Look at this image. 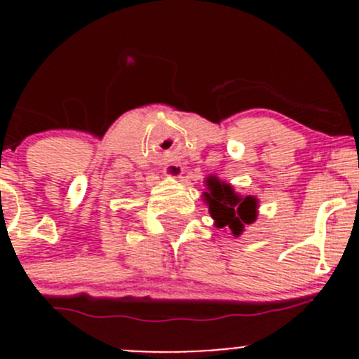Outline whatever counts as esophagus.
Instances as JSON below:
<instances>
[{
	"mask_svg": "<svg viewBox=\"0 0 359 359\" xmlns=\"http://www.w3.org/2000/svg\"><path fill=\"white\" fill-rule=\"evenodd\" d=\"M184 173V168L180 165H168L165 168V175L170 177V179H179Z\"/></svg>",
	"mask_w": 359,
	"mask_h": 359,
	"instance_id": "obj_1",
	"label": "esophagus"
}]
</instances>
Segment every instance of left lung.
<instances>
[{
	"mask_svg": "<svg viewBox=\"0 0 359 359\" xmlns=\"http://www.w3.org/2000/svg\"><path fill=\"white\" fill-rule=\"evenodd\" d=\"M206 193L203 200L208 205L213 226L229 229L234 238L241 236L245 227L253 224L259 215V200L255 196H241L231 184L220 180L217 175L206 177Z\"/></svg>",
	"mask_w": 359,
	"mask_h": 359,
	"instance_id": "left-lung-1",
	"label": "left lung"
}]
</instances>
